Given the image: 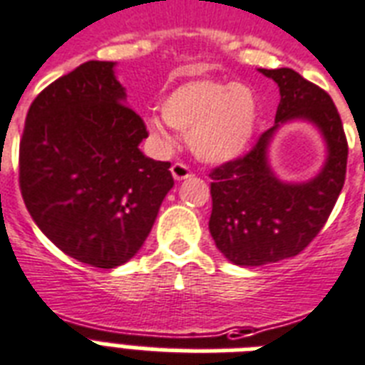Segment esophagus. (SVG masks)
I'll list each match as a JSON object with an SVG mask.
<instances>
[{"label": "esophagus", "mask_w": 365, "mask_h": 365, "mask_svg": "<svg viewBox=\"0 0 365 365\" xmlns=\"http://www.w3.org/2000/svg\"><path fill=\"white\" fill-rule=\"evenodd\" d=\"M171 175H173L175 180H185L188 177H192V171L186 168L185 163H173L171 165Z\"/></svg>", "instance_id": "obj_1"}]
</instances>
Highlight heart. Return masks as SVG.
<instances>
[{
  "label": "heart",
  "mask_w": 365,
  "mask_h": 365,
  "mask_svg": "<svg viewBox=\"0 0 365 365\" xmlns=\"http://www.w3.org/2000/svg\"><path fill=\"white\" fill-rule=\"evenodd\" d=\"M259 120V103L247 86L232 81L190 80L162 101V118L146 115V129L162 146H171L168 126L188 135L190 150L209 163L236 160L250 146Z\"/></svg>",
  "instance_id": "heart-1"
}]
</instances>
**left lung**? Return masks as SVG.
I'll list each match as a JSON object with an SVG mask.
<instances>
[{
    "mask_svg": "<svg viewBox=\"0 0 365 365\" xmlns=\"http://www.w3.org/2000/svg\"><path fill=\"white\" fill-rule=\"evenodd\" d=\"M259 72L278 83L274 127L244 158L209 173V232L217 250L238 267H262L301 253L326 225L343 190L349 158L341 115L324 89L291 68ZM291 120L314 125L327 143V162L319 175L301 183L279 180L267 160L273 135Z\"/></svg>",
    "mask_w": 365,
    "mask_h": 365,
    "instance_id": "8db88e82",
    "label": "left lung"
}]
</instances>
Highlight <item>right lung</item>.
Masks as SVG:
<instances>
[{
  "label": "right lung",
  "mask_w": 365,
  "mask_h": 365,
  "mask_svg": "<svg viewBox=\"0 0 365 365\" xmlns=\"http://www.w3.org/2000/svg\"><path fill=\"white\" fill-rule=\"evenodd\" d=\"M115 62L89 61L45 87L21 140V192L38 228L97 268L135 257L163 197L171 163L146 158V127L127 106Z\"/></svg>",
  "instance_id": "right-lung-1"
}]
</instances>
